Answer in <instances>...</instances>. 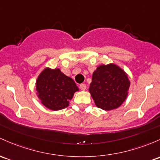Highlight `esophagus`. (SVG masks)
<instances>
[{"label": "esophagus", "instance_id": "obj_1", "mask_svg": "<svg viewBox=\"0 0 160 160\" xmlns=\"http://www.w3.org/2000/svg\"><path fill=\"white\" fill-rule=\"evenodd\" d=\"M80 89H81V90H83V91L86 90V89H87V86H86V84H84V83L80 84Z\"/></svg>", "mask_w": 160, "mask_h": 160}]
</instances>
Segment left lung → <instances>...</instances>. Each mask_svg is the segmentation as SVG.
Here are the masks:
<instances>
[{"mask_svg": "<svg viewBox=\"0 0 160 160\" xmlns=\"http://www.w3.org/2000/svg\"><path fill=\"white\" fill-rule=\"evenodd\" d=\"M130 85L128 73L117 64L110 63L96 68L89 92L98 108L110 111L120 107L125 101Z\"/></svg>", "mask_w": 160, "mask_h": 160, "instance_id": "left-lung-1", "label": "left lung"}]
</instances>
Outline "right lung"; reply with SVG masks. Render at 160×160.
<instances>
[{"mask_svg": "<svg viewBox=\"0 0 160 160\" xmlns=\"http://www.w3.org/2000/svg\"><path fill=\"white\" fill-rule=\"evenodd\" d=\"M36 90L44 106L52 111H58L69 106V101L79 88L73 79L59 68H45L37 77Z\"/></svg>", "mask_w": 160, "mask_h": 160, "instance_id": "obj_1", "label": "right lung"}]
</instances>
